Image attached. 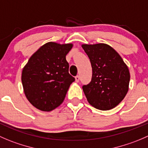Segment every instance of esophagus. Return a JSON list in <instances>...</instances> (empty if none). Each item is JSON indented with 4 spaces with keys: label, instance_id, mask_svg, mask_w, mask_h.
Wrapping results in <instances>:
<instances>
[{
    "label": "esophagus",
    "instance_id": "34e87169",
    "mask_svg": "<svg viewBox=\"0 0 148 148\" xmlns=\"http://www.w3.org/2000/svg\"><path fill=\"white\" fill-rule=\"evenodd\" d=\"M79 79H80V77H79V76H76L75 77V80H76V82H79Z\"/></svg>",
    "mask_w": 148,
    "mask_h": 148
}]
</instances>
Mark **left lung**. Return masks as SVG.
I'll use <instances>...</instances> for the list:
<instances>
[{
    "instance_id": "left-lung-1",
    "label": "left lung",
    "mask_w": 148,
    "mask_h": 148,
    "mask_svg": "<svg viewBox=\"0 0 148 148\" xmlns=\"http://www.w3.org/2000/svg\"><path fill=\"white\" fill-rule=\"evenodd\" d=\"M92 69V79L82 86L87 100L97 109L110 110L119 104L129 90L130 74L119 54L106 44L82 45Z\"/></svg>"
}]
</instances>
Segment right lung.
Here are the masks:
<instances>
[{"mask_svg":"<svg viewBox=\"0 0 148 148\" xmlns=\"http://www.w3.org/2000/svg\"><path fill=\"white\" fill-rule=\"evenodd\" d=\"M72 44L50 42L36 51L24 67L21 82L24 93L32 106L51 111L64 101L75 79L69 73L66 56Z\"/></svg>","mask_w":148,"mask_h":148,"instance_id":"right-lung-1","label":"right lung"}]
</instances>
